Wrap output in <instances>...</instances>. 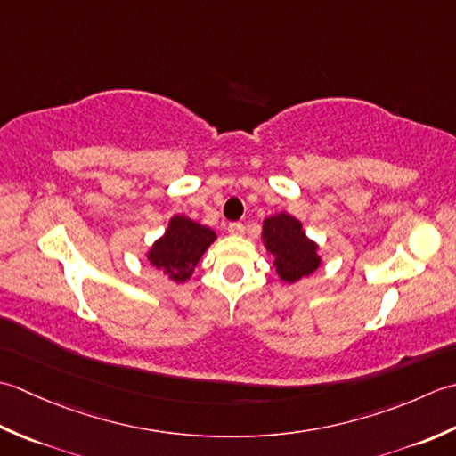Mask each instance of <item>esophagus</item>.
<instances>
[{
	"label": "esophagus",
	"mask_w": 456,
	"mask_h": 456,
	"mask_svg": "<svg viewBox=\"0 0 456 456\" xmlns=\"http://www.w3.org/2000/svg\"><path fill=\"white\" fill-rule=\"evenodd\" d=\"M226 230H228V234H232V236H241V234H244L246 226L241 224V222H230Z\"/></svg>",
	"instance_id": "esophagus-1"
}]
</instances>
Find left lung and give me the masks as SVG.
<instances>
[{
    "label": "left lung",
    "mask_w": 456,
    "mask_h": 456,
    "mask_svg": "<svg viewBox=\"0 0 456 456\" xmlns=\"http://www.w3.org/2000/svg\"><path fill=\"white\" fill-rule=\"evenodd\" d=\"M264 241L267 252L275 257L277 273L287 283L311 275L321 264L317 244L305 236L301 222L287 212L269 216L264 222Z\"/></svg>",
    "instance_id": "left-lung-1"
}]
</instances>
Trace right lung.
<instances>
[{"label":"right lung","mask_w":456,"mask_h":456,"mask_svg":"<svg viewBox=\"0 0 456 456\" xmlns=\"http://www.w3.org/2000/svg\"><path fill=\"white\" fill-rule=\"evenodd\" d=\"M216 240V234L187 216H173L165 236L155 241L150 259L151 265L171 277L173 281H187L200 256Z\"/></svg>","instance_id":"1"}]
</instances>
